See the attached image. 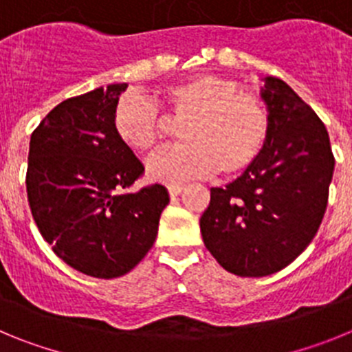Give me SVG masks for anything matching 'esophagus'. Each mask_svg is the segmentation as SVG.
<instances>
[{
  "label": "esophagus",
  "mask_w": 352,
  "mask_h": 352,
  "mask_svg": "<svg viewBox=\"0 0 352 352\" xmlns=\"http://www.w3.org/2000/svg\"><path fill=\"white\" fill-rule=\"evenodd\" d=\"M167 190H169L170 197H176V195L182 194L183 186L182 185H169V186H167Z\"/></svg>",
  "instance_id": "34e87169"
}]
</instances>
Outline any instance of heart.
<instances>
[{"label": "heart", "instance_id": "heart-1", "mask_svg": "<svg viewBox=\"0 0 352 352\" xmlns=\"http://www.w3.org/2000/svg\"><path fill=\"white\" fill-rule=\"evenodd\" d=\"M157 102L167 118L183 125L182 144L160 149L146 164L155 182L182 183L214 170L222 176L241 173L268 141L270 116L263 102L223 77H190L164 89ZM113 121L120 141L138 153L157 146L164 126L157 104L141 93L123 96Z\"/></svg>", "mask_w": 352, "mask_h": 352}]
</instances>
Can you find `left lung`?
<instances>
[{
  "label": "left lung",
  "instance_id": "1",
  "mask_svg": "<svg viewBox=\"0 0 352 352\" xmlns=\"http://www.w3.org/2000/svg\"><path fill=\"white\" fill-rule=\"evenodd\" d=\"M263 82L268 141L239 178L211 188L199 222L211 256L238 276L280 272L309 247L335 169L328 130L312 107L282 79Z\"/></svg>",
  "mask_w": 352,
  "mask_h": 352
}]
</instances>
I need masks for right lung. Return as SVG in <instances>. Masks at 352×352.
<instances>
[{
	"label": "right lung",
	"instance_id": "1",
	"mask_svg": "<svg viewBox=\"0 0 352 352\" xmlns=\"http://www.w3.org/2000/svg\"><path fill=\"white\" fill-rule=\"evenodd\" d=\"M129 84H109L56 105L31 133L26 190L40 234L84 275L116 278L153 247L169 204L166 186L126 192L144 173L114 132Z\"/></svg>",
	"mask_w": 352,
	"mask_h": 352
}]
</instances>
